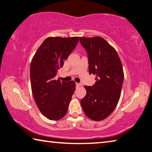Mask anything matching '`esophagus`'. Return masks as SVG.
<instances>
[{
	"label": "esophagus",
	"instance_id": "34e87169",
	"mask_svg": "<svg viewBox=\"0 0 152 152\" xmlns=\"http://www.w3.org/2000/svg\"><path fill=\"white\" fill-rule=\"evenodd\" d=\"M81 86V84L80 83H76V86L77 87H79V86Z\"/></svg>",
	"mask_w": 152,
	"mask_h": 152
}]
</instances>
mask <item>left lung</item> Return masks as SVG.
<instances>
[{
    "label": "left lung",
    "instance_id": "obj_1",
    "mask_svg": "<svg viewBox=\"0 0 152 152\" xmlns=\"http://www.w3.org/2000/svg\"><path fill=\"white\" fill-rule=\"evenodd\" d=\"M88 54L89 73L96 75L92 86H85L86 96L81 100L83 111L90 119L101 121L113 111L120 100L124 71L116 50L100 37H79Z\"/></svg>",
    "mask_w": 152,
    "mask_h": 152
}]
</instances>
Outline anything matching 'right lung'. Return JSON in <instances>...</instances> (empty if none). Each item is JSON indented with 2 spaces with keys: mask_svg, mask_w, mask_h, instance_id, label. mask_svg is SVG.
<instances>
[{
  "mask_svg": "<svg viewBox=\"0 0 152 152\" xmlns=\"http://www.w3.org/2000/svg\"><path fill=\"white\" fill-rule=\"evenodd\" d=\"M78 41V37H48L32 58L30 69L32 95L39 111L50 120H60L68 111L75 82L56 80L55 77Z\"/></svg>",
  "mask_w": 152,
  "mask_h": 152,
  "instance_id": "right-lung-1",
  "label": "right lung"
}]
</instances>
